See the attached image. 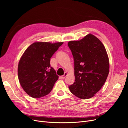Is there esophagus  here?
<instances>
[{
    "instance_id": "1",
    "label": "esophagus",
    "mask_w": 128,
    "mask_h": 128,
    "mask_svg": "<svg viewBox=\"0 0 128 128\" xmlns=\"http://www.w3.org/2000/svg\"><path fill=\"white\" fill-rule=\"evenodd\" d=\"M67 74H68V73H67V72H64V75L61 76V78H63V79H64V78L65 77H66V76L67 75Z\"/></svg>"
}]
</instances>
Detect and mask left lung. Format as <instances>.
I'll use <instances>...</instances> for the list:
<instances>
[{
	"label": "left lung",
	"instance_id": "obj_1",
	"mask_svg": "<svg viewBox=\"0 0 128 128\" xmlns=\"http://www.w3.org/2000/svg\"><path fill=\"white\" fill-rule=\"evenodd\" d=\"M68 45L74 61L75 78V82L69 86V90L77 97L90 98L101 89L109 73L105 48L92 34L80 40L69 42Z\"/></svg>",
	"mask_w": 128,
	"mask_h": 128
}]
</instances>
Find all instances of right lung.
<instances>
[{"mask_svg":"<svg viewBox=\"0 0 128 128\" xmlns=\"http://www.w3.org/2000/svg\"><path fill=\"white\" fill-rule=\"evenodd\" d=\"M63 42H35L23 54L18 69V80L27 94L39 98L51 91L59 76L50 60Z\"/></svg>","mask_w":128,"mask_h":128,"instance_id":"1","label":"right lung"}]
</instances>
